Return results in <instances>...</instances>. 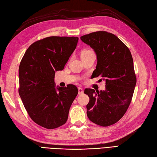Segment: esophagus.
Instances as JSON below:
<instances>
[{
    "label": "esophagus",
    "mask_w": 157,
    "mask_h": 157,
    "mask_svg": "<svg viewBox=\"0 0 157 157\" xmlns=\"http://www.w3.org/2000/svg\"><path fill=\"white\" fill-rule=\"evenodd\" d=\"M78 94H82L84 93L83 89H82V88H81V87H78Z\"/></svg>",
    "instance_id": "esophagus-1"
}]
</instances>
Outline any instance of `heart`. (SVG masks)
Listing matches in <instances>:
<instances>
[{"label": "heart", "instance_id": "b5f03b06", "mask_svg": "<svg viewBox=\"0 0 157 157\" xmlns=\"http://www.w3.org/2000/svg\"><path fill=\"white\" fill-rule=\"evenodd\" d=\"M90 52H93L90 51V50H84V51H82L81 52V56L89 54V53H90Z\"/></svg>", "mask_w": 157, "mask_h": 157}]
</instances>
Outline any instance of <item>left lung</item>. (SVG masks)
I'll list each match as a JSON object with an SVG mask.
<instances>
[{"instance_id":"1","label":"left lung","mask_w":157,"mask_h":157,"mask_svg":"<svg viewBox=\"0 0 157 157\" xmlns=\"http://www.w3.org/2000/svg\"><path fill=\"white\" fill-rule=\"evenodd\" d=\"M93 48L97 57L94 77L105 80V90L86 89L89 97L87 117L102 127H108L124 116L131 104L136 83L133 59L128 48L114 34L97 31L81 37Z\"/></svg>"}]
</instances>
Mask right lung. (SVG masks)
Here are the masks:
<instances>
[{"label": "right lung", "mask_w": 157, "mask_h": 157, "mask_svg": "<svg viewBox=\"0 0 157 157\" xmlns=\"http://www.w3.org/2000/svg\"><path fill=\"white\" fill-rule=\"evenodd\" d=\"M78 37L49 36L26 50L19 66V95L34 123L54 129L66 123L77 87H55V72L64 69Z\"/></svg>", "instance_id": "right-lung-1"}]
</instances>
